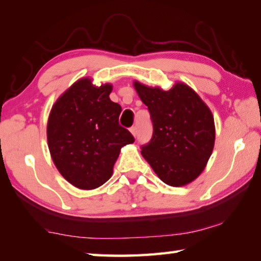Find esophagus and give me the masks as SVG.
I'll list each match as a JSON object with an SVG mask.
<instances>
[{
	"label": "esophagus",
	"mask_w": 261,
	"mask_h": 261,
	"mask_svg": "<svg viewBox=\"0 0 261 261\" xmlns=\"http://www.w3.org/2000/svg\"><path fill=\"white\" fill-rule=\"evenodd\" d=\"M130 131H131V134L134 135V137L137 136V126H131L130 127Z\"/></svg>",
	"instance_id": "obj_1"
}]
</instances>
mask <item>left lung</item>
I'll return each instance as SVG.
<instances>
[{"mask_svg": "<svg viewBox=\"0 0 261 261\" xmlns=\"http://www.w3.org/2000/svg\"><path fill=\"white\" fill-rule=\"evenodd\" d=\"M134 85L153 124L152 138L141 146V155L166 184L191 183L204 170L214 147L215 126L210 108L183 83L169 91L138 82Z\"/></svg>", "mask_w": 261, "mask_h": 261, "instance_id": "obj_1", "label": "left lung"}]
</instances>
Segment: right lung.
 <instances>
[{"label":"right lung","instance_id":"right-lung-1","mask_svg":"<svg viewBox=\"0 0 261 261\" xmlns=\"http://www.w3.org/2000/svg\"><path fill=\"white\" fill-rule=\"evenodd\" d=\"M110 84L82 78L62 94L48 118L47 139L61 175L76 188L95 189L113 174L121 148L135 141L118 123L122 107L109 99Z\"/></svg>","mask_w":261,"mask_h":261}]
</instances>
